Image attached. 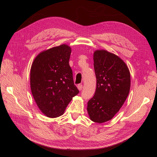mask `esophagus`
I'll use <instances>...</instances> for the list:
<instances>
[{"label":"esophagus","mask_w":157,"mask_h":157,"mask_svg":"<svg viewBox=\"0 0 157 157\" xmlns=\"http://www.w3.org/2000/svg\"><path fill=\"white\" fill-rule=\"evenodd\" d=\"M77 88H78V89L80 91V90H81L82 89V88H83L82 84H78V86H77Z\"/></svg>","instance_id":"esophagus-1"}]
</instances>
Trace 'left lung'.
I'll return each instance as SVG.
<instances>
[{"label":"left lung","mask_w":157,"mask_h":157,"mask_svg":"<svg viewBox=\"0 0 157 157\" xmlns=\"http://www.w3.org/2000/svg\"><path fill=\"white\" fill-rule=\"evenodd\" d=\"M96 90L88 102L90 120L103 123L111 120L118 112L128 96L130 73L119 57L106 50L94 53Z\"/></svg>","instance_id":"left-lung-1"}]
</instances>
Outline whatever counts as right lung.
I'll use <instances>...</instances> for the list:
<instances>
[{"mask_svg": "<svg viewBox=\"0 0 157 157\" xmlns=\"http://www.w3.org/2000/svg\"><path fill=\"white\" fill-rule=\"evenodd\" d=\"M71 53V48L66 44L53 47L40 52L31 65L33 96L41 112L48 117L62 115L79 92L69 64Z\"/></svg>", "mask_w": 157, "mask_h": 157, "instance_id": "right-lung-1", "label": "right lung"}]
</instances>
